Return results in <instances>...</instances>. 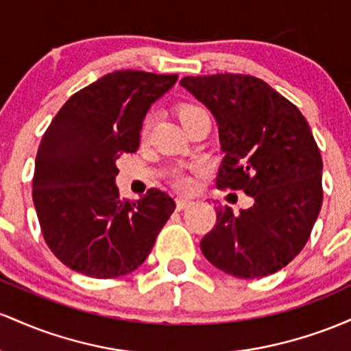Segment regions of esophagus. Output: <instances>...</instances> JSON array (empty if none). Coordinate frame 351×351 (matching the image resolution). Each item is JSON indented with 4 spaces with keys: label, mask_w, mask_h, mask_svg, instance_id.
<instances>
[{
    "label": "esophagus",
    "mask_w": 351,
    "mask_h": 351,
    "mask_svg": "<svg viewBox=\"0 0 351 351\" xmlns=\"http://www.w3.org/2000/svg\"><path fill=\"white\" fill-rule=\"evenodd\" d=\"M176 206H177V210H186L187 207L192 206V200H187V199H182V197H179V199L176 200Z\"/></svg>",
    "instance_id": "34e87169"
}]
</instances>
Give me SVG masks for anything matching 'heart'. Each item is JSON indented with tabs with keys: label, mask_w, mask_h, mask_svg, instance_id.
Segmentation results:
<instances>
[{
	"label": "heart",
	"mask_w": 351,
	"mask_h": 351,
	"mask_svg": "<svg viewBox=\"0 0 351 351\" xmlns=\"http://www.w3.org/2000/svg\"><path fill=\"white\" fill-rule=\"evenodd\" d=\"M199 111H202V109L197 108V106H184V108L180 109V119H184V117L191 116V114L199 112ZM145 131H147V123H145V125H144L143 134H145ZM174 182H176V186L179 187V189H187L189 186H191V180H189L184 174H177L176 179H174Z\"/></svg>",
	"instance_id": "obj_1"
}]
</instances>
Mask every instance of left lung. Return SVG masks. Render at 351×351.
Wrapping results in <instances>:
<instances>
[{
	"instance_id": "obj_1",
	"label": "left lung",
	"mask_w": 351,
	"mask_h": 351,
	"mask_svg": "<svg viewBox=\"0 0 351 351\" xmlns=\"http://www.w3.org/2000/svg\"><path fill=\"white\" fill-rule=\"evenodd\" d=\"M219 125V189L243 191L254 206L217 222L200 240L214 267L237 278L275 274L300 254L324 200L320 151L298 108L258 77L212 74L180 80Z\"/></svg>"
}]
</instances>
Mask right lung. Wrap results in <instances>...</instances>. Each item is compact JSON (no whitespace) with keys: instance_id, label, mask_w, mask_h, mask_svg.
Here are the masks:
<instances>
[{"instance_id":"add662e5","label":"right lung","mask_w":351,"mask_h":351,"mask_svg":"<svg viewBox=\"0 0 351 351\" xmlns=\"http://www.w3.org/2000/svg\"><path fill=\"white\" fill-rule=\"evenodd\" d=\"M176 82L177 74L114 71L73 94L46 129L33 202L43 237L71 270L116 278L151 254L176 202L159 189L121 199L116 160L137 151L149 108Z\"/></svg>"}]
</instances>
